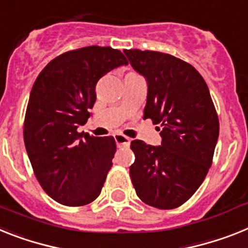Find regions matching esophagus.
<instances>
[{
  "label": "esophagus",
  "mask_w": 248,
  "mask_h": 248,
  "mask_svg": "<svg viewBox=\"0 0 248 248\" xmlns=\"http://www.w3.org/2000/svg\"><path fill=\"white\" fill-rule=\"evenodd\" d=\"M114 141L117 143V146H128L130 145V137L124 136V135H114Z\"/></svg>",
  "instance_id": "esophagus-1"
}]
</instances>
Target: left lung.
Instances as JSON below:
<instances>
[{
  "label": "left lung",
  "instance_id": "left-lung-1",
  "mask_svg": "<svg viewBox=\"0 0 248 248\" xmlns=\"http://www.w3.org/2000/svg\"><path fill=\"white\" fill-rule=\"evenodd\" d=\"M146 78L143 118L160 124L161 145L131 142L130 176L137 197L159 209H172L201 186L212 165L219 121L203 77L184 60L150 50H124Z\"/></svg>",
  "mask_w": 248,
  "mask_h": 248
}]
</instances>
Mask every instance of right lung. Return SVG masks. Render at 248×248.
Wrapping results in <instances>:
<instances>
[{
  "label": "right lung",
  "instance_id": "1",
  "mask_svg": "<svg viewBox=\"0 0 248 248\" xmlns=\"http://www.w3.org/2000/svg\"><path fill=\"white\" fill-rule=\"evenodd\" d=\"M128 62L120 50L87 46L62 54L35 80L24 124V141L37 182L68 207L89 204L101 194L112 166V136L79 134L91 117L95 84Z\"/></svg>",
  "mask_w": 248,
  "mask_h": 248
}]
</instances>
